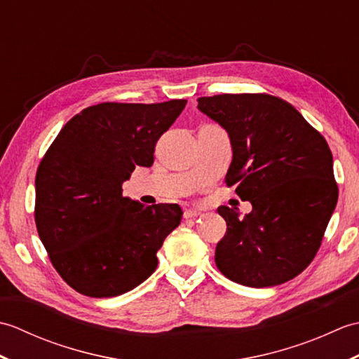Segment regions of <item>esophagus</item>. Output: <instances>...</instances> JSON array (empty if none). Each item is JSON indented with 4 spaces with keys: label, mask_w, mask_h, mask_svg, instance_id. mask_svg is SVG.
<instances>
[{
    "label": "esophagus",
    "mask_w": 359,
    "mask_h": 359,
    "mask_svg": "<svg viewBox=\"0 0 359 359\" xmlns=\"http://www.w3.org/2000/svg\"><path fill=\"white\" fill-rule=\"evenodd\" d=\"M184 216H185V219H196V217H199V216H202V212H201L199 210L189 208V210H187V211L184 212Z\"/></svg>",
    "instance_id": "obj_1"
}]
</instances>
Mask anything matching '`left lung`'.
<instances>
[{"label": "left lung", "instance_id": "1", "mask_svg": "<svg viewBox=\"0 0 359 359\" xmlns=\"http://www.w3.org/2000/svg\"><path fill=\"white\" fill-rule=\"evenodd\" d=\"M233 148L228 187L251 212L219 207L226 233L216 247L220 273L264 288L296 278L313 261L338 202L329 144L299 111L266 94L197 98Z\"/></svg>", "mask_w": 359, "mask_h": 359}]
</instances>
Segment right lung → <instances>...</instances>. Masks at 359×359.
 <instances>
[{"mask_svg":"<svg viewBox=\"0 0 359 359\" xmlns=\"http://www.w3.org/2000/svg\"><path fill=\"white\" fill-rule=\"evenodd\" d=\"M187 100L100 103L62 128L38 166L35 224L50 262L90 297L131 292L157 269V251L180 224L174 203L144 207L123 196L135 166L154 162L158 137Z\"/></svg>","mask_w":359,"mask_h":359,"instance_id":"obj_1","label":"right lung"}]
</instances>
